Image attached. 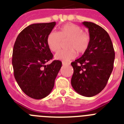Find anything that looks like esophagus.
Wrapping results in <instances>:
<instances>
[{"instance_id": "obj_1", "label": "esophagus", "mask_w": 124, "mask_h": 124, "mask_svg": "<svg viewBox=\"0 0 124 124\" xmlns=\"http://www.w3.org/2000/svg\"><path fill=\"white\" fill-rule=\"evenodd\" d=\"M62 64H63V65H64V66H65V65H68L69 64L68 63H66V62L63 61V62H62Z\"/></svg>"}]
</instances>
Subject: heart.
<instances>
[{
  "label": "heart",
  "instance_id": "obj_1",
  "mask_svg": "<svg viewBox=\"0 0 124 124\" xmlns=\"http://www.w3.org/2000/svg\"><path fill=\"white\" fill-rule=\"evenodd\" d=\"M70 40L68 44V50H61L54 55V58L64 62L73 60L78 53H83L86 51L90 43V37L87 33L83 32L81 27L74 23L63 25L59 33L52 31L47 37V45L53 52L60 50L62 40Z\"/></svg>",
  "mask_w": 124,
  "mask_h": 124
}]
</instances>
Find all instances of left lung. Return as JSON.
<instances>
[{
	"label": "left lung",
	"instance_id": "obj_1",
	"mask_svg": "<svg viewBox=\"0 0 124 124\" xmlns=\"http://www.w3.org/2000/svg\"><path fill=\"white\" fill-rule=\"evenodd\" d=\"M90 43L81 58L71 63L72 87L76 93L93 97L104 89L113 70L115 52L109 34L99 25L84 22Z\"/></svg>",
	"mask_w": 124,
	"mask_h": 124
}]
</instances>
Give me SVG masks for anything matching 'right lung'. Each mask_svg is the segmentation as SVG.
<instances>
[{"instance_id": "right-lung-1", "label": "right lung", "mask_w": 124, "mask_h": 124, "mask_svg": "<svg viewBox=\"0 0 124 124\" xmlns=\"http://www.w3.org/2000/svg\"><path fill=\"white\" fill-rule=\"evenodd\" d=\"M55 25V22L31 24L20 33L14 44V77L23 92L33 99H43L50 94L62 66L59 60L45 64L53 57L47 37Z\"/></svg>"}]
</instances>
